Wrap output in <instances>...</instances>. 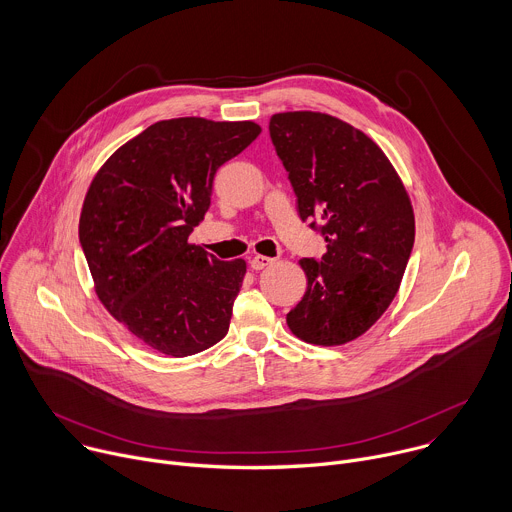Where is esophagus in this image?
<instances>
[{"label": "esophagus", "instance_id": "obj_1", "mask_svg": "<svg viewBox=\"0 0 512 512\" xmlns=\"http://www.w3.org/2000/svg\"><path fill=\"white\" fill-rule=\"evenodd\" d=\"M273 261L275 259H271V257H265V255H255V257H251V267L255 269V271H259V269H265V267H269V265H273Z\"/></svg>", "mask_w": 512, "mask_h": 512}]
</instances>
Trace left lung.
Returning a JSON list of instances; mask_svg holds the SVG:
<instances>
[{
    "mask_svg": "<svg viewBox=\"0 0 512 512\" xmlns=\"http://www.w3.org/2000/svg\"><path fill=\"white\" fill-rule=\"evenodd\" d=\"M269 135L300 218H318L328 243L320 261H300L308 287L287 326L310 344H346L397 296L415 241L409 194L379 145L338 117L275 113Z\"/></svg>",
    "mask_w": 512,
    "mask_h": 512,
    "instance_id": "1",
    "label": "left lung"
}]
</instances>
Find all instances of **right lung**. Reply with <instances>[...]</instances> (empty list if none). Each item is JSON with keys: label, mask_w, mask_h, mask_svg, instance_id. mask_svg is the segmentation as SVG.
Masks as SVG:
<instances>
[{"label": "right lung", "mask_w": 512, "mask_h": 512, "mask_svg": "<svg viewBox=\"0 0 512 512\" xmlns=\"http://www.w3.org/2000/svg\"><path fill=\"white\" fill-rule=\"evenodd\" d=\"M253 121L178 117L150 125L101 166L79 221L95 291L143 344L190 356L223 340L247 263L188 241L216 170L257 139Z\"/></svg>", "instance_id": "right-lung-1"}]
</instances>
